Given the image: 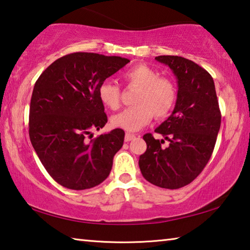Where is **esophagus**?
<instances>
[{
  "mask_svg": "<svg viewBox=\"0 0 250 250\" xmlns=\"http://www.w3.org/2000/svg\"><path fill=\"white\" fill-rule=\"evenodd\" d=\"M134 138H135V134L130 133V132H126L125 135V142H129V141H131V140H133Z\"/></svg>",
  "mask_w": 250,
  "mask_h": 250,
  "instance_id": "esophagus-1",
  "label": "esophagus"
}]
</instances>
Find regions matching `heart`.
<instances>
[{
    "instance_id": "1",
    "label": "heart",
    "mask_w": 250,
    "mask_h": 250,
    "mask_svg": "<svg viewBox=\"0 0 250 250\" xmlns=\"http://www.w3.org/2000/svg\"><path fill=\"white\" fill-rule=\"evenodd\" d=\"M125 82L139 87L134 97V104L122 110L111 118V124L126 131H138L149 124L153 118H164L174 108L177 89L174 82L167 77H160L147 65L139 64L124 74ZM98 96L105 107L117 110L120 105L121 90L111 80H104L98 88Z\"/></svg>"
}]
</instances>
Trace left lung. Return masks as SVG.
Listing matches in <instances>:
<instances>
[{
  "label": "left lung",
  "instance_id": "8db88e82",
  "mask_svg": "<svg viewBox=\"0 0 250 250\" xmlns=\"http://www.w3.org/2000/svg\"><path fill=\"white\" fill-rule=\"evenodd\" d=\"M177 78V99L167 119L155 129L170 142L143 135L146 151L139 167L145 179L162 188L176 189L200 175L208 162L221 128L222 115L214 80L195 62L180 56H158Z\"/></svg>",
  "mask_w": 250,
  "mask_h": 250
}]
</instances>
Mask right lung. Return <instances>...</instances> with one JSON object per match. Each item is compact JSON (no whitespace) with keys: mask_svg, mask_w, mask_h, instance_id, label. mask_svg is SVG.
<instances>
[{"mask_svg":"<svg viewBox=\"0 0 250 250\" xmlns=\"http://www.w3.org/2000/svg\"><path fill=\"white\" fill-rule=\"evenodd\" d=\"M129 62L73 53L55 61L36 80L29 105V139L46 171L64 188H91L110 174L125 131L115 129L92 139L91 131L108 121L98 88Z\"/></svg>","mask_w":250,"mask_h":250,"instance_id":"1","label":"right lung"}]
</instances>
